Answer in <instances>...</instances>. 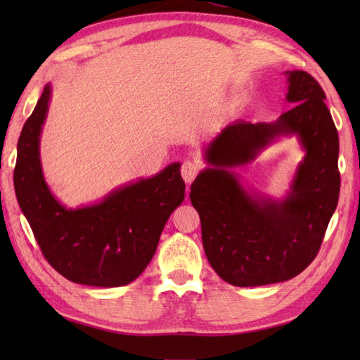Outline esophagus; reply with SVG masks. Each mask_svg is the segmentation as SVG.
Returning <instances> with one entry per match:
<instances>
[{"label":"esophagus","instance_id":"esophagus-1","mask_svg":"<svg viewBox=\"0 0 360 360\" xmlns=\"http://www.w3.org/2000/svg\"><path fill=\"white\" fill-rule=\"evenodd\" d=\"M198 172H200V165H198L196 162H193V160H186V162L182 164L181 174H182V179H184L187 184H190V182H193Z\"/></svg>","mask_w":360,"mask_h":360}]
</instances>
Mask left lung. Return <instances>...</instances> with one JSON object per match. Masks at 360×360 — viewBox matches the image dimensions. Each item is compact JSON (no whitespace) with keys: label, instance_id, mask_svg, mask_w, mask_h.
I'll return each mask as SVG.
<instances>
[{"label":"left lung","instance_id":"1","mask_svg":"<svg viewBox=\"0 0 360 360\" xmlns=\"http://www.w3.org/2000/svg\"><path fill=\"white\" fill-rule=\"evenodd\" d=\"M294 108L274 122L235 120L205 145L207 167L192 184L205 257L233 286L294 278L316 258L340 192L339 136L325 93L304 71H285ZM297 137L305 153L288 192L275 198L243 184L236 166L255 160L281 136Z\"/></svg>","mask_w":360,"mask_h":360}]
</instances>
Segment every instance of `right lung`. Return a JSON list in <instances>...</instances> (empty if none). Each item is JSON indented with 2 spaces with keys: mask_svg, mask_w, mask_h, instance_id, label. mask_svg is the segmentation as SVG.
<instances>
[{
  "mask_svg": "<svg viewBox=\"0 0 360 360\" xmlns=\"http://www.w3.org/2000/svg\"><path fill=\"white\" fill-rule=\"evenodd\" d=\"M51 97L48 83L18 139L13 186L21 212L44 258L65 278L97 288L125 286L148 266L167 219L184 201L181 164L116 187L97 202L66 207L51 192L40 158Z\"/></svg>",
  "mask_w": 360,
  "mask_h": 360,
  "instance_id": "add662e5",
  "label": "right lung"
}]
</instances>
